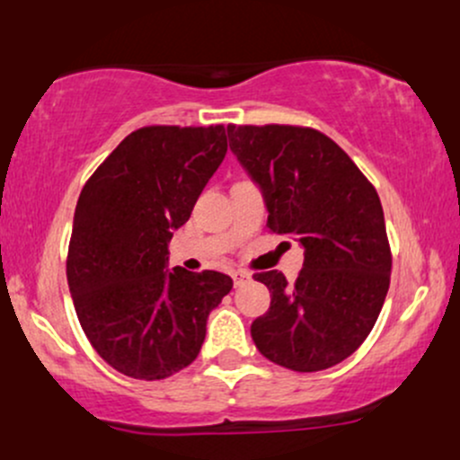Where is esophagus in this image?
Masks as SVG:
<instances>
[{
  "mask_svg": "<svg viewBox=\"0 0 460 460\" xmlns=\"http://www.w3.org/2000/svg\"><path fill=\"white\" fill-rule=\"evenodd\" d=\"M248 281H251V272H246V270L234 272V285H235V288H242V285L248 283Z\"/></svg>",
  "mask_w": 460,
  "mask_h": 460,
  "instance_id": "1",
  "label": "esophagus"
}]
</instances>
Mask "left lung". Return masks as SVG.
I'll return each instance as SVG.
<instances>
[{
    "mask_svg": "<svg viewBox=\"0 0 460 460\" xmlns=\"http://www.w3.org/2000/svg\"><path fill=\"white\" fill-rule=\"evenodd\" d=\"M229 145L263 194L268 229L305 248L296 283L255 274L270 309L251 324L257 350L294 372L348 358L376 324L392 251L376 190L329 136L294 125H231Z\"/></svg>",
    "mask_w": 460,
    "mask_h": 460,
    "instance_id": "8db88e82",
    "label": "left lung"
}]
</instances>
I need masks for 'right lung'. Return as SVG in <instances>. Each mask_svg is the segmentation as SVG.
I'll return each instance as SVG.
<instances>
[{
	"label": "right lung",
	"mask_w": 460,
	"mask_h": 460,
	"mask_svg": "<svg viewBox=\"0 0 460 460\" xmlns=\"http://www.w3.org/2000/svg\"><path fill=\"white\" fill-rule=\"evenodd\" d=\"M223 125L131 131L79 194L66 279L79 324L120 374L162 381L188 367L209 314L234 288L223 272L168 270V242L225 160Z\"/></svg>",
	"instance_id": "obj_1"
}]
</instances>
